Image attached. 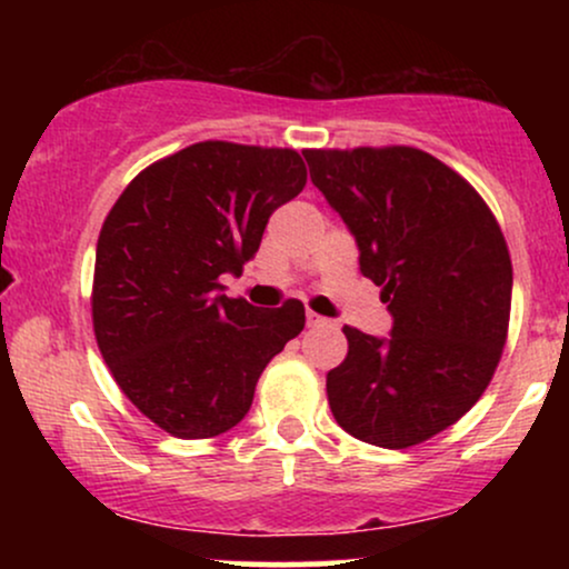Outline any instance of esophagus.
<instances>
[{
    "instance_id": "1",
    "label": "esophagus",
    "mask_w": 569,
    "mask_h": 569,
    "mask_svg": "<svg viewBox=\"0 0 569 569\" xmlns=\"http://www.w3.org/2000/svg\"><path fill=\"white\" fill-rule=\"evenodd\" d=\"M307 326H310V329H321V326H335V323H331L329 318L318 316V312L307 310Z\"/></svg>"
}]
</instances>
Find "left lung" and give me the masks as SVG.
Instances as JSON below:
<instances>
[{
    "mask_svg": "<svg viewBox=\"0 0 569 569\" xmlns=\"http://www.w3.org/2000/svg\"><path fill=\"white\" fill-rule=\"evenodd\" d=\"M305 160L393 316L390 337L342 329L331 415L375 447H415L455 426L498 369L513 289L506 238L481 194L422 149H307Z\"/></svg>",
    "mask_w": 569,
    "mask_h": 569,
    "instance_id": "1",
    "label": "left lung"
}]
</instances>
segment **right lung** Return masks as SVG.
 <instances>
[{"mask_svg":"<svg viewBox=\"0 0 569 569\" xmlns=\"http://www.w3.org/2000/svg\"><path fill=\"white\" fill-rule=\"evenodd\" d=\"M305 184L293 149L200 141L143 168L103 221L98 350L133 407L176 439L238 426L259 375L305 329L299 299L264 310L219 283L253 259L267 219Z\"/></svg>","mask_w":569,"mask_h":569,"instance_id":"1","label":"right lung"}]
</instances>
